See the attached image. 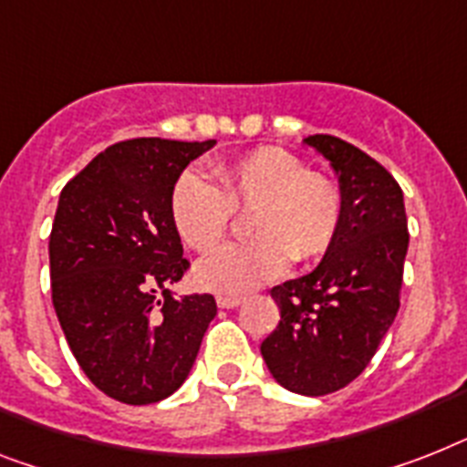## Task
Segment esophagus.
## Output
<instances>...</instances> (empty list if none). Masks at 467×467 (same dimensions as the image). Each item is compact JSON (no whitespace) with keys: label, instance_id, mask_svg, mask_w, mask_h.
<instances>
[{"label":"esophagus","instance_id":"34e87169","mask_svg":"<svg viewBox=\"0 0 467 467\" xmlns=\"http://www.w3.org/2000/svg\"><path fill=\"white\" fill-rule=\"evenodd\" d=\"M241 303H243L241 296H226V294L217 296V306L219 307H238Z\"/></svg>","mask_w":467,"mask_h":467}]
</instances>
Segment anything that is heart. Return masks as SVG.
Listing matches in <instances>:
<instances>
[{
	"label": "heart",
	"instance_id": "heart-1",
	"mask_svg": "<svg viewBox=\"0 0 467 467\" xmlns=\"http://www.w3.org/2000/svg\"><path fill=\"white\" fill-rule=\"evenodd\" d=\"M217 183L198 169L173 181L169 214L198 253L226 236L234 212L250 210L253 238L229 243L198 262L195 281L219 294H245L286 272L288 262H315L337 243L344 224V192L337 181L310 171L281 148H257L222 161Z\"/></svg>",
	"mask_w": 467,
	"mask_h": 467
}]
</instances>
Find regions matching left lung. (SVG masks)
I'll list each match as a JSON object with an SVG mask.
<instances>
[{
	"label": "left lung",
	"mask_w": 467,
	"mask_h": 467,
	"mask_svg": "<svg viewBox=\"0 0 467 467\" xmlns=\"http://www.w3.org/2000/svg\"><path fill=\"white\" fill-rule=\"evenodd\" d=\"M306 142L338 173L344 224L315 272L269 291L281 319L260 350L281 387L325 396L368 368L394 325L408 219L400 186L368 152L325 133Z\"/></svg>",
	"instance_id": "obj_1"
}]
</instances>
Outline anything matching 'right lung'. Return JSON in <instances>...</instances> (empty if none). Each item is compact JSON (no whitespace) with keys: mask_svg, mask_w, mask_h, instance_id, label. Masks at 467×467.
I'll list each match as a JSON object with an SVG mask.
<instances>
[{"mask_svg":"<svg viewBox=\"0 0 467 467\" xmlns=\"http://www.w3.org/2000/svg\"><path fill=\"white\" fill-rule=\"evenodd\" d=\"M214 140L114 142L59 195L49 234L52 303L88 379L109 399L148 406L186 381L207 327L212 294L173 298L183 279L169 214L173 181Z\"/></svg>","mask_w":467,"mask_h":467,"instance_id":"right-lung-1","label":"right lung"}]
</instances>
